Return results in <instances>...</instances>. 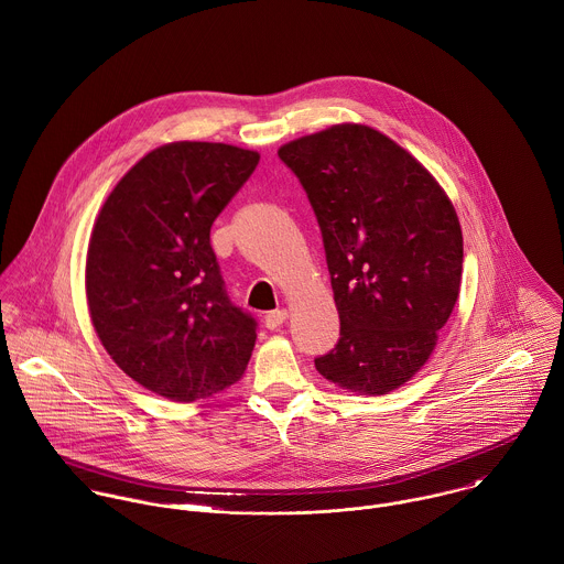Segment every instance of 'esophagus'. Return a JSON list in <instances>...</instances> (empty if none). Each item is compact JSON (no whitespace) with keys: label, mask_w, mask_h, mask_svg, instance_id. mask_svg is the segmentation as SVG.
Masks as SVG:
<instances>
[{"label":"esophagus","mask_w":564,"mask_h":564,"mask_svg":"<svg viewBox=\"0 0 564 564\" xmlns=\"http://www.w3.org/2000/svg\"><path fill=\"white\" fill-rule=\"evenodd\" d=\"M285 321H288V310H276V312H270L265 316V327L268 329H279Z\"/></svg>","instance_id":"esophagus-1"}]
</instances>
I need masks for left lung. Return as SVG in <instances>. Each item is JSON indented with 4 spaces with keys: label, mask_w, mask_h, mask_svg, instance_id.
Wrapping results in <instances>:
<instances>
[{
    "label": "left lung",
    "mask_w": 564,
    "mask_h": 564,
    "mask_svg": "<svg viewBox=\"0 0 564 564\" xmlns=\"http://www.w3.org/2000/svg\"><path fill=\"white\" fill-rule=\"evenodd\" d=\"M316 213L340 340L318 373L387 395L433 356L462 290L464 235L433 173L382 131L340 122L279 149Z\"/></svg>",
    "instance_id": "8db88e82"
}]
</instances>
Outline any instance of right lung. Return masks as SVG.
Segmentation results:
<instances>
[{
    "label": "right lung",
    "instance_id": "right-lung-1",
    "mask_svg": "<svg viewBox=\"0 0 564 564\" xmlns=\"http://www.w3.org/2000/svg\"><path fill=\"white\" fill-rule=\"evenodd\" d=\"M224 142L180 140L140 158L102 202L87 246L85 294L109 358L171 402L241 380L257 340L210 248V226L259 164Z\"/></svg>",
    "mask_w": 564,
    "mask_h": 564
}]
</instances>
